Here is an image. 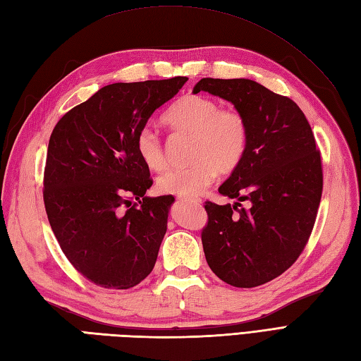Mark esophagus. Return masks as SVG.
<instances>
[{
  "label": "esophagus",
  "mask_w": 361,
  "mask_h": 361,
  "mask_svg": "<svg viewBox=\"0 0 361 361\" xmlns=\"http://www.w3.org/2000/svg\"><path fill=\"white\" fill-rule=\"evenodd\" d=\"M176 200L185 202V203H195V204L202 203L200 198H194V197H176Z\"/></svg>",
  "instance_id": "1"
}]
</instances>
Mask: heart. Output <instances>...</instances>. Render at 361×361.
<instances>
[{"label":"heart","instance_id":"1","mask_svg":"<svg viewBox=\"0 0 361 361\" xmlns=\"http://www.w3.org/2000/svg\"><path fill=\"white\" fill-rule=\"evenodd\" d=\"M164 124L176 133H188L190 159L186 167L169 169L157 180L159 192L178 197H194L208 188L219 175L235 172L250 144V126L245 114L235 106H220L216 99L186 94L169 106ZM136 152L150 171H161L167 157L159 135L149 127L136 136Z\"/></svg>","mask_w":361,"mask_h":361}]
</instances>
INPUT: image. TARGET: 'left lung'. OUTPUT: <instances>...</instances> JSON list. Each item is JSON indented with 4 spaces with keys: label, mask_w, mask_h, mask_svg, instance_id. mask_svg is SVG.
<instances>
[{
    "label": "left lung",
    "mask_w": 361,
    "mask_h": 361,
    "mask_svg": "<svg viewBox=\"0 0 361 361\" xmlns=\"http://www.w3.org/2000/svg\"><path fill=\"white\" fill-rule=\"evenodd\" d=\"M226 99L250 126L245 159L219 188L250 202H204L202 243L211 270L233 287L251 288L278 278L309 242L323 194V166L301 109L250 79L204 78L194 87Z\"/></svg>",
    "instance_id": "8db88e82"
}]
</instances>
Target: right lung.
I'll return each mask as SVG.
<instances>
[{"instance_id":"obj_1","label":"right lung","mask_w":361,"mask_h":361,"mask_svg":"<svg viewBox=\"0 0 361 361\" xmlns=\"http://www.w3.org/2000/svg\"><path fill=\"white\" fill-rule=\"evenodd\" d=\"M188 78L111 83L54 127L43 200L63 255L83 278L127 290L155 267L172 195L145 197L153 180L136 136ZM137 200V202H133Z\"/></svg>"}]
</instances>
